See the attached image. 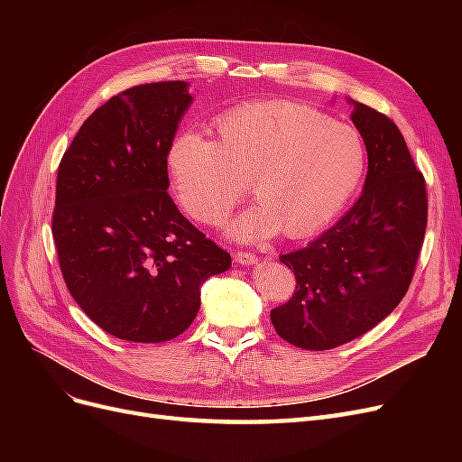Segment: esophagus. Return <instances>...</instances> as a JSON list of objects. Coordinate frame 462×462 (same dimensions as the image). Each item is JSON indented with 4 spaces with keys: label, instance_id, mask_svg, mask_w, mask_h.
<instances>
[{
    "label": "esophagus",
    "instance_id": "esophagus-1",
    "mask_svg": "<svg viewBox=\"0 0 462 462\" xmlns=\"http://www.w3.org/2000/svg\"><path fill=\"white\" fill-rule=\"evenodd\" d=\"M233 260L236 263H241V265H253V263L258 262V256L254 253H246V250L243 253V250H241V253H235L233 254Z\"/></svg>",
    "mask_w": 462,
    "mask_h": 462
}]
</instances>
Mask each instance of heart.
Instances as JSON below:
<instances>
[{
  "label": "heart",
  "mask_w": 462,
  "mask_h": 462,
  "mask_svg": "<svg viewBox=\"0 0 462 462\" xmlns=\"http://www.w3.org/2000/svg\"><path fill=\"white\" fill-rule=\"evenodd\" d=\"M365 160L348 125L297 102H263L221 116L212 143L194 133L177 136L167 171L180 206L204 226L226 219L248 185L258 206L229 231L253 243L277 231L289 239L319 231L351 199Z\"/></svg>",
  "instance_id": "heart-1"
}]
</instances>
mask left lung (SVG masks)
Instances as JSON below:
<instances>
[{
    "mask_svg": "<svg viewBox=\"0 0 462 462\" xmlns=\"http://www.w3.org/2000/svg\"><path fill=\"white\" fill-rule=\"evenodd\" d=\"M353 104L351 119L368 152L362 197L316 241L279 256L297 287L272 310V324L279 337L306 351L345 345L393 312L424 243V175L397 125L374 107Z\"/></svg>",
    "mask_w": 462,
    "mask_h": 462,
    "instance_id": "left-lung-1",
    "label": "left lung"
}]
</instances>
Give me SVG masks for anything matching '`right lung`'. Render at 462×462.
Masks as SVG:
<instances>
[{"mask_svg": "<svg viewBox=\"0 0 462 462\" xmlns=\"http://www.w3.org/2000/svg\"><path fill=\"white\" fill-rule=\"evenodd\" d=\"M187 88L165 80L114 96L82 123L58 170L51 233L65 285L117 339H175L199 314L202 283L231 265L167 194Z\"/></svg>", "mask_w": 462, "mask_h": 462, "instance_id": "obj_1", "label": "right lung"}]
</instances>
